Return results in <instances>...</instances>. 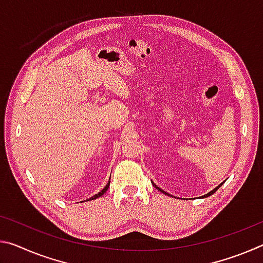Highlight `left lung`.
<instances>
[{"instance_id":"8db88e82","label":"left lung","mask_w":263,"mask_h":263,"mask_svg":"<svg viewBox=\"0 0 263 263\" xmlns=\"http://www.w3.org/2000/svg\"><path fill=\"white\" fill-rule=\"evenodd\" d=\"M221 184H224V182H222V183H220V184H219V185H218V186H216V188H215V189H213V190H211V191H210V193H208L206 195H204V196H202V197H209V196H211L212 194H215V193H216V191H217L218 189H219V188H220V186H221ZM153 185L155 186V188H157V189H159L160 191H161V193H163V194H166V195H168V196H171V195H169L168 193H166V191H164V190H162V189H160L158 185H155L154 183H153Z\"/></svg>"}]
</instances>
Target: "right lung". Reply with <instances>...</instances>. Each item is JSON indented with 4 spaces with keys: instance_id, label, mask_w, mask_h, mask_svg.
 <instances>
[{
    "instance_id": "right-lung-1",
    "label": "right lung",
    "mask_w": 263,
    "mask_h": 263,
    "mask_svg": "<svg viewBox=\"0 0 263 263\" xmlns=\"http://www.w3.org/2000/svg\"><path fill=\"white\" fill-rule=\"evenodd\" d=\"M109 185H110V181L108 182V184H106L103 189H102L99 194H96V195H94L92 196V197H90L89 199H87V201H91V199H96V198H99V197H101L102 195H103L106 190H108V188H109Z\"/></svg>"
}]
</instances>
